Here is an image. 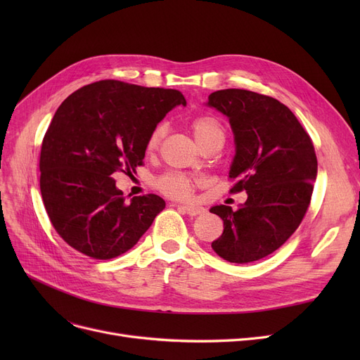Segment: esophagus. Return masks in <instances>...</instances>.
Masks as SVG:
<instances>
[{"instance_id":"obj_1","label":"esophagus","mask_w":360,"mask_h":360,"mask_svg":"<svg viewBox=\"0 0 360 360\" xmlns=\"http://www.w3.org/2000/svg\"><path fill=\"white\" fill-rule=\"evenodd\" d=\"M178 209L181 210V212H184V213H186V214H190V216H198V214H201V213H204V207H201V205H191V204H178Z\"/></svg>"}]
</instances>
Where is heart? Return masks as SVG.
Returning <instances> with one entry per match:
<instances>
[{"label":"heart","mask_w":360,"mask_h":360,"mask_svg":"<svg viewBox=\"0 0 360 360\" xmlns=\"http://www.w3.org/2000/svg\"><path fill=\"white\" fill-rule=\"evenodd\" d=\"M194 136L197 141L204 147L209 143L217 140V139H224V132L221 124L212 115H197L191 120L190 124ZM165 134V127L158 125L153 131L150 132V136L146 141V150L147 153H153L160 146V141ZM158 190L172 198H190L194 193V186H195V179L184 172H176V170H172V172H166L160 175L156 182H155Z\"/></svg>","instance_id":"b5f03b06"}]
</instances>
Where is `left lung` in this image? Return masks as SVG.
Segmentation results:
<instances>
[{
    "label": "left lung",
    "instance_id": "8db88e82",
    "mask_svg": "<svg viewBox=\"0 0 360 360\" xmlns=\"http://www.w3.org/2000/svg\"><path fill=\"white\" fill-rule=\"evenodd\" d=\"M207 105L229 118L235 136L231 193L248 194L235 212L212 207L224 228L212 248L229 262H252L278 250L299 228L316 178L315 148L293 112L266 94L224 89L212 93Z\"/></svg>",
    "mask_w": 360,
    "mask_h": 360
}]
</instances>
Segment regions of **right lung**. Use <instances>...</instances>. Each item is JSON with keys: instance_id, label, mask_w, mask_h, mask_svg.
Here are the masks:
<instances>
[{"instance_id": "1", "label": "right lung", "mask_w": 360, "mask_h": 360, "mask_svg": "<svg viewBox=\"0 0 360 360\" xmlns=\"http://www.w3.org/2000/svg\"><path fill=\"white\" fill-rule=\"evenodd\" d=\"M176 105H186L179 90L101 80L56 109L41 148V193L53 229L71 248L115 258L165 209L156 194L128 202L112 175L136 172L150 132Z\"/></svg>"}]
</instances>
